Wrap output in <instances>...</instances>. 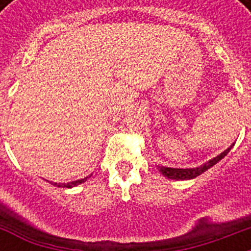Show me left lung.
Returning a JSON list of instances; mask_svg holds the SVG:
<instances>
[{"instance_id":"left-lung-1","label":"left lung","mask_w":251,"mask_h":251,"mask_svg":"<svg viewBox=\"0 0 251 251\" xmlns=\"http://www.w3.org/2000/svg\"><path fill=\"white\" fill-rule=\"evenodd\" d=\"M234 143L230 146L229 149L226 150L224 152H222L220 155H218L216 157H214L212 160L207 161L206 164L201 165L198 168H187V169H179V168H168V167H157L159 168V171L163 176L168 177V178L171 179H191V178H195L197 176L202 175L203 172H206L207 169H210L211 167H214L218 161H220L223 157L226 156V153L229 152L230 149L233 147Z\"/></svg>"}]
</instances>
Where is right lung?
Returning a JSON list of instances; mask_svg holds the SVG:
<instances>
[{"label":"right lung","instance_id":"obj_1","mask_svg":"<svg viewBox=\"0 0 251 251\" xmlns=\"http://www.w3.org/2000/svg\"><path fill=\"white\" fill-rule=\"evenodd\" d=\"M87 178H88V177H86V178H82V179H76V181H73V182L54 183V185H56V186H58V187H73V186H76V185H79V183L84 182Z\"/></svg>","mask_w":251,"mask_h":251}]
</instances>
